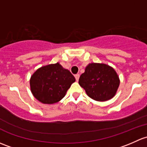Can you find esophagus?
Returning <instances> with one entry per match:
<instances>
[{"label":"esophagus","instance_id":"obj_1","mask_svg":"<svg viewBox=\"0 0 147 147\" xmlns=\"http://www.w3.org/2000/svg\"><path fill=\"white\" fill-rule=\"evenodd\" d=\"M79 77H80V75H79V74H76V75H75L76 80L77 81H78V79H79Z\"/></svg>","mask_w":147,"mask_h":147}]
</instances>
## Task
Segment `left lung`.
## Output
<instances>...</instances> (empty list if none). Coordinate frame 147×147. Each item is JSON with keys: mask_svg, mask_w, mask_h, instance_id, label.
<instances>
[{"mask_svg": "<svg viewBox=\"0 0 147 147\" xmlns=\"http://www.w3.org/2000/svg\"><path fill=\"white\" fill-rule=\"evenodd\" d=\"M90 98L97 101H105L115 95L119 87V77L114 69L104 63L88 65L78 80Z\"/></svg>", "mask_w": 147, "mask_h": 147, "instance_id": "8db88e82", "label": "left lung"}]
</instances>
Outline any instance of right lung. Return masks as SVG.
<instances>
[{
	"label": "right lung",
	"instance_id": "right-lung-1",
	"mask_svg": "<svg viewBox=\"0 0 147 147\" xmlns=\"http://www.w3.org/2000/svg\"><path fill=\"white\" fill-rule=\"evenodd\" d=\"M75 78L59 63L42 66L31 76L30 88L36 99L45 104L59 102L65 96Z\"/></svg>",
	"mask_w": 147,
	"mask_h": 147
}]
</instances>
